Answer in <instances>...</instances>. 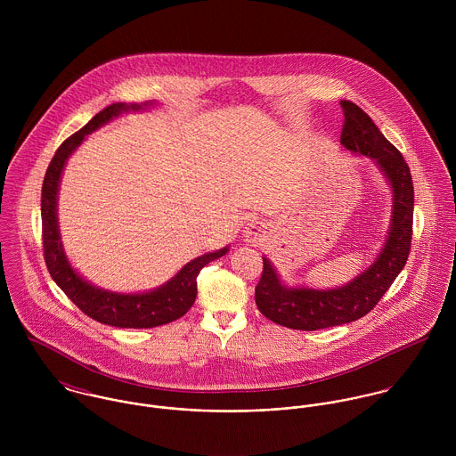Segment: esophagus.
Segmentation results:
<instances>
[{
  "mask_svg": "<svg viewBox=\"0 0 456 456\" xmlns=\"http://www.w3.org/2000/svg\"><path fill=\"white\" fill-rule=\"evenodd\" d=\"M244 235L249 242H258L263 237V224L260 221H249L246 230H244Z\"/></svg>",
  "mask_w": 456,
  "mask_h": 456,
  "instance_id": "obj_1",
  "label": "esophagus"
}]
</instances>
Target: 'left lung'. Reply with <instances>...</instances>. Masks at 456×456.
<instances>
[{
	"label": "left lung",
	"mask_w": 456,
	"mask_h": 456,
	"mask_svg": "<svg viewBox=\"0 0 456 456\" xmlns=\"http://www.w3.org/2000/svg\"><path fill=\"white\" fill-rule=\"evenodd\" d=\"M344 126L340 143L356 156L372 158L391 188L390 230L381 253L349 282L314 289L282 284L272 261L263 256V273L255 289L261 314L277 325L314 331L344 325L370 313L403 268L412 237L414 190L411 170L396 147L353 102H340Z\"/></svg>",
	"instance_id": "1"
}]
</instances>
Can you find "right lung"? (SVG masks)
Listing matches in <instances>:
<instances>
[{
    "label": "right lung",
    "mask_w": 456,
    "mask_h": 456,
    "mask_svg": "<svg viewBox=\"0 0 456 456\" xmlns=\"http://www.w3.org/2000/svg\"><path fill=\"white\" fill-rule=\"evenodd\" d=\"M152 105V102L140 105L112 103L98 112L84 128L73 133L60 145L47 168L42 186V239L44 256L51 277L84 314L103 325L118 328H154L179 320L195 304L196 277L200 270L207 263L224 256L230 249L226 246L214 253H205L198 256L186 263L170 281L143 293H118L98 288L84 279L68 261L58 223V193L68 158L77 151V147L89 133L102 128L103 125L119 118L125 112L147 110Z\"/></svg>",
    "instance_id": "obj_1"
}]
</instances>
